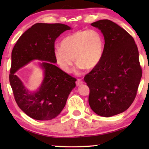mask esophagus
Segmentation results:
<instances>
[{"mask_svg": "<svg viewBox=\"0 0 149 149\" xmlns=\"http://www.w3.org/2000/svg\"><path fill=\"white\" fill-rule=\"evenodd\" d=\"M83 84H84V81H83L81 79H78L76 81L77 86H80V85H81Z\"/></svg>", "mask_w": 149, "mask_h": 149, "instance_id": "34e87169", "label": "esophagus"}]
</instances>
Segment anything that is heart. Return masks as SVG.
Returning a JSON list of instances; mask_svg holds the SVG:
<instances>
[{"label": "heart", "mask_w": 149, "mask_h": 149, "mask_svg": "<svg viewBox=\"0 0 149 149\" xmlns=\"http://www.w3.org/2000/svg\"><path fill=\"white\" fill-rule=\"evenodd\" d=\"M60 46L54 48L55 60L62 70L69 72L74 56L79 69L95 68L102 58L104 41L96 30H79L63 39Z\"/></svg>", "instance_id": "b5f03b06"}]
</instances>
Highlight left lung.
Returning a JSON list of instances; mask_svg holds the SVG:
<instances>
[{
	"label": "left lung",
	"mask_w": 149,
	"mask_h": 149,
	"mask_svg": "<svg viewBox=\"0 0 149 149\" xmlns=\"http://www.w3.org/2000/svg\"><path fill=\"white\" fill-rule=\"evenodd\" d=\"M92 26L104 36V53L99 64L85 76L90 89L89 103L96 114L110 117L128 109L142 77L139 51L133 37L114 22L101 19Z\"/></svg>",
	"instance_id": "obj_1"
}]
</instances>
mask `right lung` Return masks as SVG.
I'll list each match as a JSON object with an SVG mask.
<instances>
[{"mask_svg": "<svg viewBox=\"0 0 149 149\" xmlns=\"http://www.w3.org/2000/svg\"><path fill=\"white\" fill-rule=\"evenodd\" d=\"M72 29L62 24L37 23L24 32L12 52L10 84L15 100L25 114L37 120L56 118L75 87V79L63 72L55 64L54 42L60 34ZM37 59L44 79L35 91H30L15 74L22 67Z\"/></svg>", "mask_w": 149, "mask_h": 149, "instance_id": "add662e5", "label": "right lung"}]
</instances>
